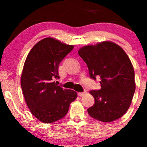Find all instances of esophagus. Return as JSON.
I'll use <instances>...</instances> for the list:
<instances>
[{
	"label": "esophagus",
	"instance_id": "obj_1",
	"mask_svg": "<svg viewBox=\"0 0 147 147\" xmlns=\"http://www.w3.org/2000/svg\"><path fill=\"white\" fill-rule=\"evenodd\" d=\"M86 94V92H78V95L79 97H82V96H84V95Z\"/></svg>",
	"mask_w": 147,
	"mask_h": 147
}]
</instances>
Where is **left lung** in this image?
<instances>
[{"label":"left lung","instance_id":"left-lung-1","mask_svg":"<svg viewBox=\"0 0 147 147\" xmlns=\"http://www.w3.org/2000/svg\"><path fill=\"white\" fill-rule=\"evenodd\" d=\"M78 53L90 78H100L101 89L90 91L95 104L88 109L89 115L104 122L120 118L129 109L136 90L134 69L128 55L110 41L84 46Z\"/></svg>","mask_w":147,"mask_h":147}]
</instances>
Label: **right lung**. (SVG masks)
Returning <instances> with one entry per match:
<instances>
[{"label":"right lung","instance_id":"1","mask_svg":"<svg viewBox=\"0 0 147 147\" xmlns=\"http://www.w3.org/2000/svg\"><path fill=\"white\" fill-rule=\"evenodd\" d=\"M52 38H45L30 50L21 79L25 102L32 114L43 123L63 118L77 92L57 85L59 65L73 49Z\"/></svg>","mask_w":147,"mask_h":147}]
</instances>
